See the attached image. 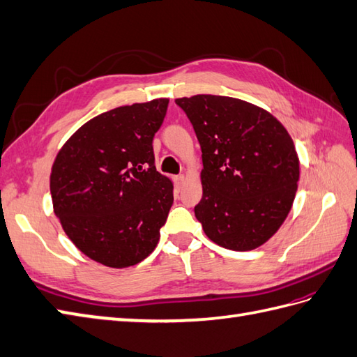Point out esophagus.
<instances>
[{"mask_svg": "<svg viewBox=\"0 0 357 357\" xmlns=\"http://www.w3.org/2000/svg\"><path fill=\"white\" fill-rule=\"evenodd\" d=\"M183 180H185V176H181V174H180V176H176V177L172 178V181H174V186H176L177 189H180V188H181V185H183Z\"/></svg>", "mask_w": 357, "mask_h": 357, "instance_id": "1", "label": "esophagus"}]
</instances>
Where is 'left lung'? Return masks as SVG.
Listing matches in <instances>:
<instances>
[{
  "label": "left lung",
  "mask_w": 357,
  "mask_h": 357,
  "mask_svg": "<svg viewBox=\"0 0 357 357\" xmlns=\"http://www.w3.org/2000/svg\"><path fill=\"white\" fill-rule=\"evenodd\" d=\"M203 153V198L194 207L207 238L224 248L260 247L288 216L300 178L289 133L271 113L238 98H177Z\"/></svg>",
  "instance_id": "left-lung-1"
}]
</instances>
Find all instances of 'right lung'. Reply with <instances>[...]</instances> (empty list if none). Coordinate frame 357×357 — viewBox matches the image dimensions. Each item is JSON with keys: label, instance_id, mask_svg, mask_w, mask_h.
Here are the masks:
<instances>
[{"label": "right lung", "instance_id": "right-lung-1", "mask_svg": "<svg viewBox=\"0 0 357 357\" xmlns=\"http://www.w3.org/2000/svg\"><path fill=\"white\" fill-rule=\"evenodd\" d=\"M169 100L95 116L59 151L50 177L54 213L74 245L110 268L141 262L155 248L174 202L154 165L153 139Z\"/></svg>", "mask_w": 357, "mask_h": 357}]
</instances>
